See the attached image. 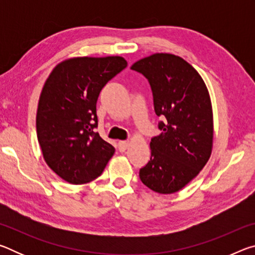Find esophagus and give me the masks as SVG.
Instances as JSON below:
<instances>
[{"label":"esophagus","mask_w":255,"mask_h":255,"mask_svg":"<svg viewBox=\"0 0 255 255\" xmlns=\"http://www.w3.org/2000/svg\"><path fill=\"white\" fill-rule=\"evenodd\" d=\"M128 146H129V143H128V141L122 140V141H119V144H118V148H119L120 152H125V150L127 149Z\"/></svg>","instance_id":"34e87169"}]
</instances>
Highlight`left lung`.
I'll use <instances>...</instances> for the list:
<instances>
[{"mask_svg":"<svg viewBox=\"0 0 255 255\" xmlns=\"http://www.w3.org/2000/svg\"><path fill=\"white\" fill-rule=\"evenodd\" d=\"M149 81L162 132L150 140V161L140 169L146 187L162 195L178 192L210 158L214 141L213 106L206 83L180 56L156 53L131 66Z\"/></svg>","mask_w":255,"mask_h":255,"instance_id":"left-lung-1","label":"left lung"}]
</instances>
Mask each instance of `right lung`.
Segmentation results:
<instances>
[{
	"mask_svg": "<svg viewBox=\"0 0 255 255\" xmlns=\"http://www.w3.org/2000/svg\"><path fill=\"white\" fill-rule=\"evenodd\" d=\"M127 67L122 56L72 57L54 67L42 86L36 127L42 156L59 178L72 184L96 180L115 147L93 129L98 97Z\"/></svg>",
	"mask_w": 255,
	"mask_h": 255,
	"instance_id": "add662e5",
	"label": "right lung"
}]
</instances>
